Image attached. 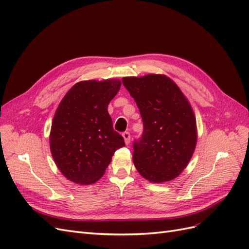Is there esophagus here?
Listing matches in <instances>:
<instances>
[{"instance_id":"obj_1","label":"esophagus","mask_w":249,"mask_h":249,"mask_svg":"<svg viewBox=\"0 0 249 249\" xmlns=\"http://www.w3.org/2000/svg\"><path fill=\"white\" fill-rule=\"evenodd\" d=\"M123 137L124 139V143L127 145L130 143V140H131V136H130V133L129 132H124L123 134Z\"/></svg>"}]
</instances>
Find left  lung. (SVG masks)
I'll use <instances>...</instances> for the list:
<instances>
[{
	"label": "left lung",
	"instance_id": "8db88e82",
	"mask_svg": "<svg viewBox=\"0 0 249 249\" xmlns=\"http://www.w3.org/2000/svg\"><path fill=\"white\" fill-rule=\"evenodd\" d=\"M123 83L143 122L142 136L134 143L135 167L150 183L175 179L196 147V118L189 101L165 74L124 77Z\"/></svg>",
	"mask_w": 249,
	"mask_h": 249
}]
</instances>
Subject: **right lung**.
Returning a JSON list of instances; mask_svg holds the SVG:
<instances>
[{
    "label": "right lung",
    "instance_id": "obj_1",
    "mask_svg": "<svg viewBox=\"0 0 249 249\" xmlns=\"http://www.w3.org/2000/svg\"><path fill=\"white\" fill-rule=\"evenodd\" d=\"M120 85L118 79L81 81L59 104L52 122L50 148L58 169L73 183L97 182L115 150L124 146L108 113Z\"/></svg>",
    "mask_w": 249,
    "mask_h": 249
}]
</instances>
